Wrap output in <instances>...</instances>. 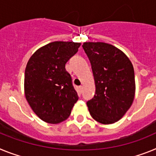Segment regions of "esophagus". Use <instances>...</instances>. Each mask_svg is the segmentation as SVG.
<instances>
[{"label": "esophagus", "instance_id": "1", "mask_svg": "<svg viewBox=\"0 0 156 156\" xmlns=\"http://www.w3.org/2000/svg\"><path fill=\"white\" fill-rule=\"evenodd\" d=\"M78 89H79V92H80V93H82V91H83V86H79V87H78Z\"/></svg>", "mask_w": 156, "mask_h": 156}]
</instances>
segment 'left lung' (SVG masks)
Instances as JSON below:
<instances>
[{"label": "left lung", "instance_id": "8db88e82", "mask_svg": "<svg viewBox=\"0 0 156 156\" xmlns=\"http://www.w3.org/2000/svg\"><path fill=\"white\" fill-rule=\"evenodd\" d=\"M91 63L96 93L87 102L93 119L112 124L123 117L135 97L133 67L122 51L104 42H85L82 45Z\"/></svg>", "mask_w": 156, "mask_h": 156}]
</instances>
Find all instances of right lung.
Wrapping results in <instances>:
<instances>
[{
    "label": "right lung",
    "instance_id": "add662e5",
    "mask_svg": "<svg viewBox=\"0 0 156 156\" xmlns=\"http://www.w3.org/2000/svg\"><path fill=\"white\" fill-rule=\"evenodd\" d=\"M80 45L74 41H53L38 48L28 60L25 97L34 112L45 122L65 121L78 100L65 64Z\"/></svg>",
    "mask_w": 156,
    "mask_h": 156
}]
</instances>
